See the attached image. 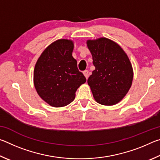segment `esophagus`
Returning a JSON list of instances; mask_svg holds the SVG:
<instances>
[{
	"mask_svg": "<svg viewBox=\"0 0 160 160\" xmlns=\"http://www.w3.org/2000/svg\"><path fill=\"white\" fill-rule=\"evenodd\" d=\"M83 74L85 75V77L86 78V79H88V76H89V71L88 70H85V71L83 72Z\"/></svg>",
	"mask_w": 160,
	"mask_h": 160,
	"instance_id": "1",
	"label": "esophagus"
}]
</instances>
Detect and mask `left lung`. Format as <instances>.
I'll use <instances>...</instances> for the list:
<instances>
[{"instance_id": "8db88e82", "label": "left lung", "mask_w": 160, "mask_h": 160, "mask_svg": "<svg viewBox=\"0 0 160 160\" xmlns=\"http://www.w3.org/2000/svg\"><path fill=\"white\" fill-rule=\"evenodd\" d=\"M95 70L88 80L94 99L112 106L122 100L131 88L133 70L125 51L105 37L87 41Z\"/></svg>"}]
</instances>
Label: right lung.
Segmentation results:
<instances>
[{"instance_id":"right-lung-1","label":"right lung","mask_w":160,"mask_h":160,"mask_svg":"<svg viewBox=\"0 0 160 160\" xmlns=\"http://www.w3.org/2000/svg\"><path fill=\"white\" fill-rule=\"evenodd\" d=\"M74 42L61 39L48 46L38 58L34 70V85L39 96L53 107L69 104L86 78L72 57Z\"/></svg>"}]
</instances>
